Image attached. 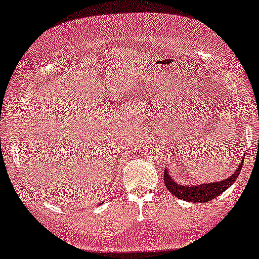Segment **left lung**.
Instances as JSON below:
<instances>
[{
	"label": "left lung",
	"mask_w": 259,
	"mask_h": 259,
	"mask_svg": "<svg viewBox=\"0 0 259 259\" xmlns=\"http://www.w3.org/2000/svg\"><path fill=\"white\" fill-rule=\"evenodd\" d=\"M242 163H244V160H240V163L236 165V169L234 170V172H232V175L227 177L226 180L217 181V182L191 186H185L176 182V181L174 180L175 177H171L170 174L167 172V169H165L164 183L165 186H166L167 191L172 193V194L179 199L192 202H206L219 197L220 194H222L224 191H227V189L235 182L239 174L241 172Z\"/></svg>",
	"instance_id": "1"
}]
</instances>
